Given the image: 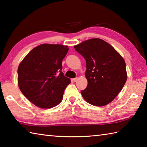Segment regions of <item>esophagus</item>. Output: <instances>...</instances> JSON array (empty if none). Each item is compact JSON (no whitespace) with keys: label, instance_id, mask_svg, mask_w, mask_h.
<instances>
[{"label":"esophagus","instance_id":"obj_1","mask_svg":"<svg viewBox=\"0 0 147 147\" xmlns=\"http://www.w3.org/2000/svg\"><path fill=\"white\" fill-rule=\"evenodd\" d=\"M78 80V78H75L73 79V82H76L77 80Z\"/></svg>","mask_w":147,"mask_h":147}]
</instances>
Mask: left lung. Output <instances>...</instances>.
<instances>
[{
    "mask_svg": "<svg viewBox=\"0 0 147 147\" xmlns=\"http://www.w3.org/2000/svg\"><path fill=\"white\" fill-rule=\"evenodd\" d=\"M85 58L88 86L81 91L87 102L106 106L115 98L127 80L124 58L113 47L99 38H93L74 45Z\"/></svg>",
    "mask_w": 147,
    "mask_h": 147,
    "instance_id": "8db88e82",
    "label": "left lung"
}]
</instances>
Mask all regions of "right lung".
Listing matches in <instances>:
<instances>
[{
	"label": "right lung",
	"instance_id": "obj_1",
	"mask_svg": "<svg viewBox=\"0 0 147 147\" xmlns=\"http://www.w3.org/2000/svg\"><path fill=\"white\" fill-rule=\"evenodd\" d=\"M69 47L41 44L34 48L19 63L18 86L26 98L40 108H51L61 102L71 80L63 75L62 60Z\"/></svg>",
	"mask_w": 147,
	"mask_h": 147
}]
</instances>
